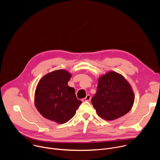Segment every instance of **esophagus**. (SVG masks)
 Listing matches in <instances>:
<instances>
[{
  "label": "esophagus",
  "instance_id": "1",
  "mask_svg": "<svg viewBox=\"0 0 160 160\" xmlns=\"http://www.w3.org/2000/svg\"><path fill=\"white\" fill-rule=\"evenodd\" d=\"M90 99H91V96H90V95H89V94H88V95H87V96L85 98H83V102H85V101H89L90 100Z\"/></svg>",
  "mask_w": 160,
  "mask_h": 160
}]
</instances>
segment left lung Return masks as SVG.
I'll return each instance as SVG.
<instances>
[{"label":"left lung","instance_id":"8db88e82","mask_svg":"<svg viewBox=\"0 0 160 160\" xmlns=\"http://www.w3.org/2000/svg\"><path fill=\"white\" fill-rule=\"evenodd\" d=\"M134 99L131 86L125 78L117 72H110L99 78L92 104L99 117L113 120L130 111Z\"/></svg>","mask_w":160,"mask_h":160}]
</instances>
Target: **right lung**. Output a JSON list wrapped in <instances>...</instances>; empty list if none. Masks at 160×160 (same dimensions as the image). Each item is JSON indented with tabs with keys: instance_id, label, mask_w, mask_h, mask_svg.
Wrapping results in <instances>:
<instances>
[{
	"instance_id": "add662e5",
	"label": "right lung",
	"mask_w": 160,
	"mask_h": 160,
	"mask_svg": "<svg viewBox=\"0 0 160 160\" xmlns=\"http://www.w3.org/2000/svg\"><path fill=\"white\" fill-rule=\"evenodd\" d=\"M72 75L63 70L45 75L38 82L35 94V106L45 118L58 123L72 119L82 102L75 89L68 85Z\"/></svg>"
}]
</instances>
